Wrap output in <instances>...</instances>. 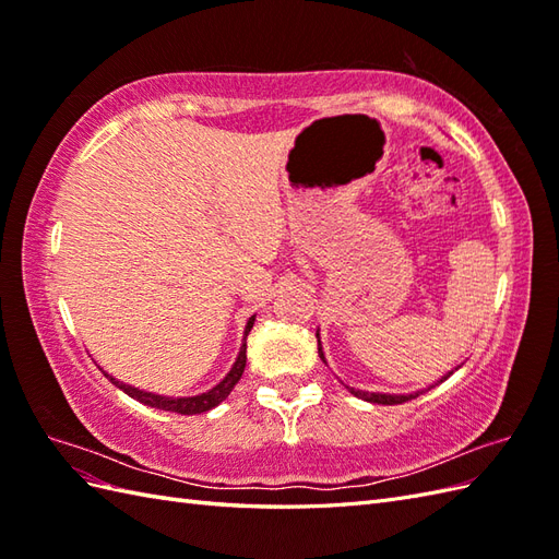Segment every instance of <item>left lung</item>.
I'll return each mask as SVG.
<instances>
[{
    "label": "left lung",
    "instance_id": "1",
    "mask_svg": "<svg viewBox=\"0 0 559 559\" xmlns=\"http://www.w3.org/2000/svg\"><path fill=\"white\" fill-rule=\"evenodd\" d=\"M317 341H319V331H317ZM319 357L326 361V357H323V347H321V341H319ZM452 371H448L445 376H440V381H436V383H431L428 388H424V391H414V393H407V395H397V393H369V391H355V388H349V385H345L349 393H353L355 397H361V400H367V402H373V405H402V402H407V400H412V397H419L421 393H426V391H431V388H436L438 383H443L448 376H450Z\"/></svg>",
    "mask_w": 559,
    "mask_h": 559
}]
</instances>
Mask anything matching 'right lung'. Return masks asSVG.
Here are the masks:
<instances>
[{"label": "right lung", "mask_w": 559, "mask_h": 559, "mask_svg": "<svg viewBox=\"0 0 559 559\" xmlns=\"http://www.w3.org/2000/svg\"><path fill=\"white\" fill-rule=\"evenodd\" d=\"M252 323H254V317L248 319V326H245V333H242L240 353H238L236 361H233L230 371L214 388H210V391H206V393L190 395V397H168V395H157V393L140 391V388L128 385V383H123L119 379H114V376H109V373H104V376H107V379L116 388H121L126 395H131L133 400L142 402V405L157 407V409H164V412H176V414H202V412H210L212 407L218 405V402H224L230 395L233 385L240 381V376L245 371V361H248V333L252 331Z\"/></svg>", "instance_id": "right-lung-1"}]
</instances>
